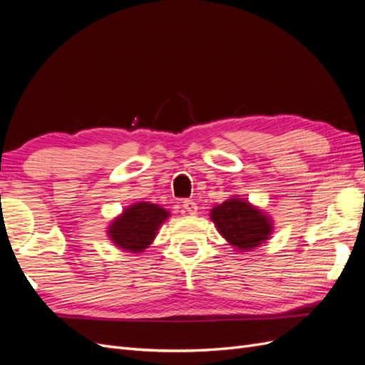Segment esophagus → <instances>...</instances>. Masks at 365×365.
<instances>
[{
    "mask_svg": "<svg viewBox=\"0 0 365 365\" xmlns=\"http://www.w3.org/2000/svg\"><path fill=\"white\" fill-rule=\"evenodd\" d=\"M182 207H184V210L189 215H196L197 213V205H196V202L195 201H192V200H185V201H182Z\"/></svg>",
    "mask_w": 365,
    "mask_h": 365,
    "instance_id": "1",
    "label": "esophagus"
}]
</instances>
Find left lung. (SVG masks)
Returning <instances> with one entry per match:
<instances>
[{
  "mask_svg": "<svg viewBox=\"0 0 365 365\" xmlns=\"http://www.w3.org/2000/svg\"><path fill=\"white\" fill-rule=\"evenodd\" d=\"M210 217L230 245L252 250L269 239L272 224L269 216L240 197H231L212 208Z\"/></svg>",
  "mask_w": 365,
  "mask_h": 365,
  "instance_id": "8db88e82",
  "label": "left lung"
}]
</instances>
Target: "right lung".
<instances>
[{"label":"right lung","mask_w":365,"mask_h":365,"mask_svg":"<svg viewBox=\"0 0 365 365\" xmlns=\"http://www.w3.org/2000/svg\"><path fill=\"white\" fill-rule=\"evenodd\" d=\"M168 217V210L157 204L137 202L123 210L121 216L113 220L108 236L118 248L140 252L152 244L158 228Z\"/></svg>","instance_id":"obj_1"}]
</instances>
